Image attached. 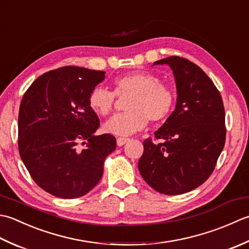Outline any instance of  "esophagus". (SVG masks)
Returning a JSON list of instances; mask_svg holds the SVG:
<instances>
[{
	"label": "esophagus",
	"instance_id": "34e87169",
	"mask_svg": "<svg viewBox=\"0 0 249 249\" xmlns=\"http://www.w3.org/2000/svg\"><path fill=\"white\" fill-rule=\"evenodd\" d=\"M128 141H129V139H126V138H118V139H117V145H118V146H123V145H124Z\"/></svg>",
	"mask_w": 249,
	"mask_h": 249
}]
</instances>
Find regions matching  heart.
Segmentation results:
<instances>
[{
    "label": "heart",
    "mask_w": 249,
    "mask_h": 249,
    "mask_svg": "<svg viewBox=\"0 0 249 249\" xmlns=\"http://www.w3.org/2000/svg\"><path fill=\"white\" fill-rule=\"evenodd\" d=\"M114 92L96 86L89 94V106L96 115L107 116L115 106V94L119 98L130 96L125 108L128 113L116 115L103 124L106 133L129 136L144 129L148 119L154 123L165 120L175 106V92L161 83L154 74L129 73L114 79Z\"/></svg>",
    "instance_id": "b5f03b06"
}]
</instances>
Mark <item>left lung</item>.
Here are the masks:
<instances>
[{
	"label": "left lung",
	"mask_w": 249,
	"mask_h": 249,
	"mask_svg": "<svg viewBox=\"0 0 249 249\" xmlns=\"http://www.w3.org/2000/svg\"><path fill=\"white\" fill-rule=\"evenodd\" d=\"M173 71L176 104L155 132L161 143L145 140L139 171L151 188L166 196L182 195L204 182L225 146V108L219 91L203 70L189 60L169 57L153 65Z\"/></svg>",
	"instance_id": "left-lung-1"
}]
</instances>
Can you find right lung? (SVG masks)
<instances>
[{
    "mask_svg": "<svg viewBox=\"0 0 249 249\" xmlns=\"http://www.w3.org/2000/svg\"><path fill=\"white\" fill-rule=\"evenodd\" d=\"M104 78L103 71L60 68L35 79L20 103V157L33 180L54 196L75 199L92 190L116 148L113 135H95L100 120L88 101Z\"/></svg>",
    "mask_w": 249,
    "mask_h": 249,
    "instance_id": "obj_1",
    "label": "right lung"
}]
</instances>
